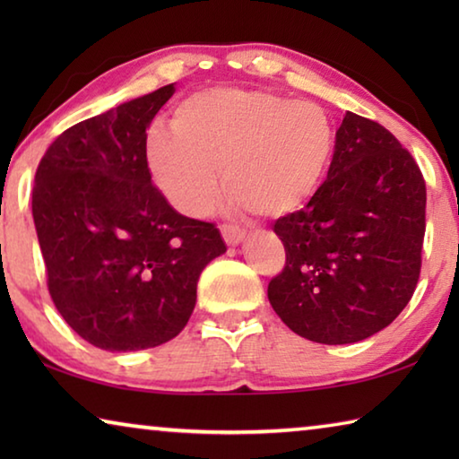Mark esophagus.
Instances as JSON below:
<instances>
[{"mask_svg":"<svg viewBox=\"0 0 459 459\" xmlns=\"http://www.w3.org/2000/svg\"><path fill=\"white\" fill-rule=\"evenodd\" d=\"M221 232H222L224 243H227L229 247H237V245H240V243H243V240H245V237H247V232H245V230L235 229V227H222V229H221Z\"/></svg>","mask_w":459,"mask_h":459,"instance_id":"esophagus-1","label":"esophagus"}]
</instances>
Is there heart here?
I'll use <instances>...</instances> for the list:
<instances>
[{"label": "heart", "instance_id": "heart-1", "mask_svg": "<svg viewBox=\"0 0 459 459\" xmlns=\"http://www.w3.org/2000/svg\"><path fill=\"white\" fill-rule=\"evenodd\" d=\"M153 129L143 160L176 211L204 216L219 196V169L235 211L265 219L301 211L328 172L336 131L325 108L269 91L208 89L174 107Z\"/></svg>", "mask_w": 459, "mask_h": 459}]
</instances>
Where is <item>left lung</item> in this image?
I'll return each mask as SVG.
<instances>
[{
    "label": "left lung",
    "mask_w": 459,
    "mask_h": 459,
    "mask_svg": "<svg viewBox=\"0 0 459 459\" xmlns=\"http://www.w3.org/2000/svg\"><path fill=\"white\" fill-rule=\"evenodd\" d=\"M425 202L421 169L397 137L346 111L325 182L273 227L285 269L267 298L287 328L330 346L386 328L417 287Z\"/></svg>",
    "instance_id": "obj_1"
}]
</instances>
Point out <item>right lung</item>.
I'll return each mask as SVG.
<instances>
[{"instance_id": "add662e5", "label": "right lung", "mask_w": 459, "mask_h": 459, "mask_svg": "<svg viewBox=\"0 0 459 459\" xmlns=\"http://www.w3.org/2000/svg\"><path fill=\"white\" fill-rule=\"evenodd\" d=\"M174 91L166 84L76 123L36 169L32 216L48 291L65 322L100 351L176 338L202 269L227 253L214 224L176 212L147 174L145 129Z\"/></svg>"}]
</instances>
